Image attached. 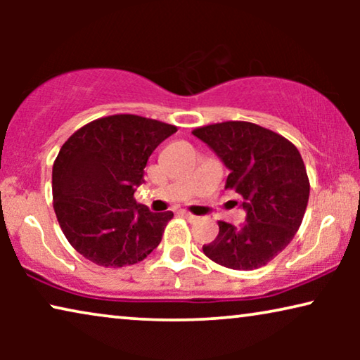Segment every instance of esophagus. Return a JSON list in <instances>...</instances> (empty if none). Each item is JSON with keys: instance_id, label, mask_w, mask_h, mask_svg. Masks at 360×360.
I'll return each instance as SVG.
<instances>
[{"instance_id": "34e87169", "label": "esophagus", "mask_w": 360, "mask_h": 360, "mask_svg": "<svg viewBox=\"0 0 360 360\" xmlns=\"http://www.w3.org/2000/svg\"><path fill=\"white\" fill-rule=\"evenodd\" d=\"M180 214H181V216H185L186 219H195V218H196L195 214H191L190 211H185V210H181V211H180Z\"/></svg>"}]
</instances>
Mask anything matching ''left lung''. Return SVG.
I'll return each instance as SVG.
<instances>
[{
	"label": "left lung",
	"mask_w": 360,
	"mask_h": 360,
	"mask_svg": "<svg viewBox=\"0 0 360 360\" xmlns=\"http://www.w3.org/2000/svg\"><path fill=\"white\" fill-rule=\"evenodd\" d=\"M229 169L226 190H234L248 211L240 226L218 221L219 233L203 252L233 270L264 267L295 238L309 198L307 167L297 147L277 132L248 121L196 127Z\"/></svg>",
	"instance_id": "obj_1"
}]
</instances>
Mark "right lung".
Returning a JSON list of instances; mask_svg holds the SVG:
<instances>
[{
	"mask_svg": "<svg viewBox=\"0 0 360 360\" xmlns=\"http://www.w3.org/2000/svg\"><path fill=\"white\" fill-rule=\"evenodd\" d=\"M174 132L167 122L112 115L65 141L52 167L53 211L78 254L116 269L141 262L160 244L174 213H152L134 191L150 154Z\"/></svg>",
	"mask_w": 360,
	"mask_h": 360,
	"instance_id": "obj_1",
	"label": "right lung"
}]
</instances>
